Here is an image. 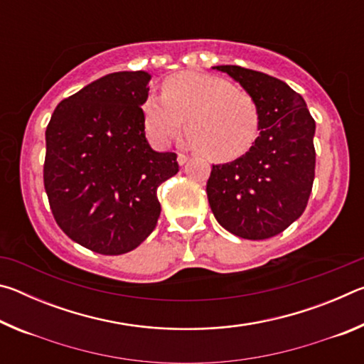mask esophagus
Returning a JSON list of instances; mask_svg holds the SVG:
<instances>
[{
  "label": "esophagus",
  "mask_w": 364,
  "mask_h": 364,
  "mask_svg": "<svg viewBox=\"0 0 364 364\" xmlns=\"http://www.w3.org/2000/svg\"><path fill=\"white\" fill-rule=\"evenodd\" d=\"M178 164H180V165H184V164H186L188 162V160H189V156H186V154H178Z\"/></svg>",
  "instance_id": "1"
}]
</instances>
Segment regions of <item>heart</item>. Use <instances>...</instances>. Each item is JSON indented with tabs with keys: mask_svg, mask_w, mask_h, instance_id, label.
Masks as SVG:
<instances>
[{
	"mask_svg": "<svg viewBox=\"0 0 364 364\" xmlns=\"http://www.w3.org/2000/svg\"><path fill=\"white\" fill-rule=\"evenodd\" d=\"M162 91L164 96L151 95L143 104L144 127L154 144L167 146L186 119L189 144L215 162L241 157L257 139V102L228 80L180 72L165 80Z\"/></svg>",
	"mask_w": 364,
	"mask_h": 364,
	"instance_id": "1",
	"label": "heart"
}]
</instances>
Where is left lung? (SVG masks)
<instances>
[{
    "label": "left lung",
    "mask_w": 364,
    "mask_h": 364,
    "mask_svg": "<svg viewBox=\"0 0 364 364\" xmlns=\"http://www.w3.org/2000/svg\"><path fill=\"white\" fill-rule=\"evenodd\" d=\"M213 69L228 73L254 97L260 134L244 156L213 165L208 204L218 223L236 236L273 237L308 204L315 180V120L304 97L282 80L239 65Z\"/></svg>",
    "instance_id": "8db88e82"
}]
</instances>
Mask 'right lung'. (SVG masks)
Masks as SVG:
<instances>
[{"label":"right lung","instance_id":"1","mask_svg":"<svg viewBox=\"0 0 364 364\" xmlns=\"http://www.w3.org/2000/svg\"><path fill=\"white\" fill-rule=\"evenodd\" d=\"M149 80L143 70L101 77L60 101L46 127L43 180L54 220L96 254H127L149 236L157 188L180 168L175 152L146 139Z\"/></svg>","mask_w":364,"mask_h":364}]
</instances>
